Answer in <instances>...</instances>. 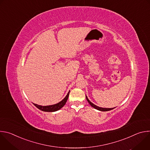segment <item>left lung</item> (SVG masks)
Masks as SVG:
<instances>
[{"label":"left lung","instance_id":"8db88e82","mask_svg":"<svg viewBox=\"0 0 150 150\" xmlns=\"http://www.w3.org/2000/svg\"><path fill=\"white\" fill-rule=\"evenodd\" d=\"M86 98H87V100L88 101V102L89 103V104L93 107V108H94V109H97V110H100V111H101V112L109 111V110H113V109L115 108H100V107L97 106L96 105H95V104H94L93 103H92L88 100V97H87V96H86Z\"/></svg>","mask_w":150,"mask_h":150}]
</instances>
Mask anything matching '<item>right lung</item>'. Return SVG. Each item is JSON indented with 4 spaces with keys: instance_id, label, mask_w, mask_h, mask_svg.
Returning <instances> with one entry per match:
<instances>
[{
    "instance_id": "right-lung-1",
    "label": "right lung",
    "mask_w": 150,
    "mask_h": 150,
    "mask_svg": "<svg viewBox=\"0 0 150 150\" xmlns=\"http://www.w3.org/2000/svg\"><path fill=\"white\" fill-rule=\"evenodd\" d=\"M70 91L68 92V94L67 95V96L64 98L61 101H60L59 103L53 104V105H46V106H42V105H40L36 104H34V105L37 108H38V109H40L41 111L43 112H56L59 110V109H60L62 108L65 105V104H66L68 97H69V94Z\"/></svg>"
}]
</instances>
